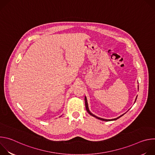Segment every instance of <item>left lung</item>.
<instances>
[{
	"label": "left lung",
	"instance_id": "8db88e82",
	"mask_svg": "<svg viewBox=\"0 0 155 155\" xmlns=\"http://www.w3.org/2000/svg\"><path fill=\"white\" fill-rule=\"evenodd\" d=\"M137 97H136V99H137ZM84 101H85V107H86V111L88 112V114H90L91 116H93V117H94L95 118H97V119H99V120H102V121H111V120H117V119H118L119 118H120L121 117H122L123 115H121V116H120L119 117H118V118H115V119H112V120H106V119H103V118H99V117H96V116H95L94 115H93V114H91L90 112V110H89V108H88V105H87V99H86V97H84Z\"/></svg>",
	"mask_w": 155,
	"mask_h": 155
}]
</instances>
